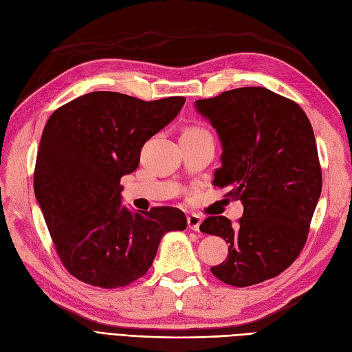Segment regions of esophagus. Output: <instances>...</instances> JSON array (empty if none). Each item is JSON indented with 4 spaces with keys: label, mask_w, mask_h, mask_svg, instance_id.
<instances>
[{
    "label": "esophagus",
    "mask_w": 352,
    "mask_h": 352,
    "mask_svg": "<svg viewBox=\"0 0 352 352\" xmlns=\"http://www.w3.org/2000/svg\"><path fill=\"white\" fill-rule=\"evenodd\" d=\"M201 217L198 216V214H189L188 216V226H189V229H192V230H199V226H201Z\"/></svg>",
    "instance_id": "34e87169"
}]
</instances>
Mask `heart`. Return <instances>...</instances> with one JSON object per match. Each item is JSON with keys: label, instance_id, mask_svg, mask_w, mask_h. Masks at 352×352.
I'll list each match as a JSON object with an SVG mask.
<instances>
[{"label": "heart", "instance_id": "heart-1", "mask_svg": "<svg viewBox=\"0 0 352 352\" xmlns=\"http://www.w3.org/2000/svg\"><path fill=\"white\" fill-rule=\"evenodd\" d=\"M194 131H201V129H194Z\"/></svg>", "mask_w": 352, "mask_h": 352}]
</instances>
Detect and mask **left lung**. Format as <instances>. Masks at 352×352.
<instances>
[{"mask_svg": "<svg viewBox=\"0 0 352 352\" xmlns=\"http://www.w3.org/2000/svg\"><path fill=\"white\" fill-rule=\"evenodd\" d=\"M195 109L223 148L212 184L243 206L235 226L225 216L201 223V232L229 243L228 258L211 273L238 287L272 279L300 255L320 198L311 123L296 102L260 87L198 100Z\"/></svg>", "mask_w": 352, "mask_h": 352, "instance_id": "obj_1", "label": "left lung"}]
</instances>
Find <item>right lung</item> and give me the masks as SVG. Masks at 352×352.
Here are the masks:
<instances>
[{
	"label": "right lung",
	"instance_id": "add662e5",
	"mask_svg": "<svg viewBox=\"0 0 352 352\" xmlns=\"http://www.w3.org/2000/svg\"><path fill=\"white\" fill-rule=\"evenodd\" d=\"M184 97L142 101L91 92L57 109L42 132L34 188L63 265L92 286H126L144 276L164 233L185 230L175 207L132 212L120 179L140 166L144 144L182 110Z\"/></svg>",
	"mask_w": 352,
	"mask_h": 352
}]
</instances>
